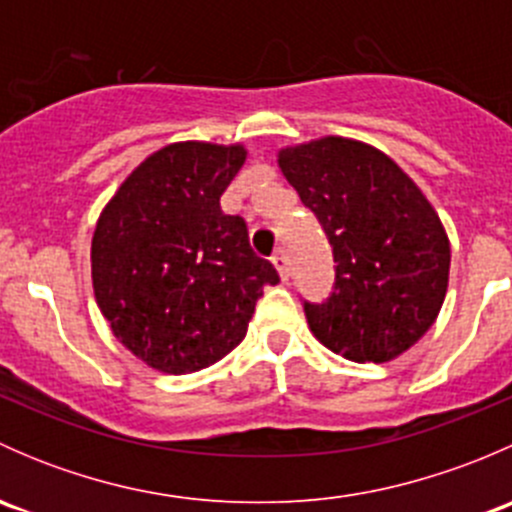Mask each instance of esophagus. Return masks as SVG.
<instances>
[{
  "label": "esophagus",
  "instance_id": "1",
  "mask_svg": "<svg viewBox=\"0 0 512 512\" xmlns=\"http://www.w3.org/2000/svg\"><path fill=\"white\" fill-rule=\"evenodd\" d=\"M272 265L277 267V272H280V277L287 282V280H289V260H287L285 250H277V252H275V257H272Z\"/></svg>",
  "mask_w": 512,
  "mask_h": 512
}]
</instances>
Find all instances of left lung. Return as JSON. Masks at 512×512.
<instances>
[{
  "mask_svg": "<svg viewBox=\"0 0 512 512\" xmlns=\"http://www.w3.org/2000/svg\"><path fill=\"white\" fill-rule=\"evenodd\" d=\"M280 168L332 245L334 287L304 302L344 359L389 361L428 332L448 287L446 230L414 180L366 143L329 136L280 151Z\"/></svg>",
  "mask_w": 512,
  "mask_h": 512,
  "instance_id": "8db88e82",
  "label": "left lung"
}]
</instances>
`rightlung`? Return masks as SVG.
Instances as JSON below:
<instances>
[{
    "mask_svg": "<svg viewBox=\"0 0 512 512\" xmlns=\"http://www.w3.org/2000/svg\"><path fill=\"white\" fill-rule=\"evenodd\" d=\"M242 146L173 143L123 180L91 242L96 302L118 342L165 374L215 364L245 339L272 262L252 252L220 195Z\"/></svg>",
    "mask_w": 512,
    "mask_h": 512,
    "instance_id": "right-lung-1",
    "label": "right lung"
}]
</instances>
